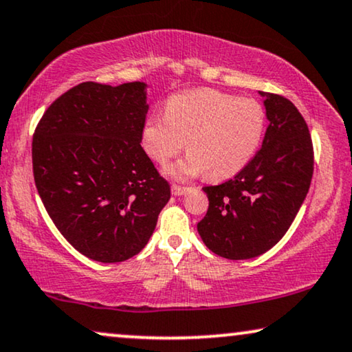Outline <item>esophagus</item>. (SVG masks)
Returning <instances> with one entry per match:
<instances>
[{
	"label": "esophagus",
	"mask_w": 352,
	"mask_h": 352,
	"mask_svg": "<svg viewBox=\"0 0 352 352\" xmlns=\"http://www.w3.org/2000/svg\"><path fill=\"white\" fill-rule=\"evenodd\" d=\"M189 190H190V187H187V186H177V184H173L171 186V192L175 195H184Z\"/></svg>",
	"instance_id": "obj_1"
}]
</instances>
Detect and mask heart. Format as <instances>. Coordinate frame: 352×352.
Wrapping results in <instances>:
<instances>
[{
	"mask_svg": "<svg viewBox=\"0 0 352 352\" xmlns=\"http://www.w3.org/2000/svg\"><path fill=\"white\" fill-rule=\"evenodd\" d=\"M266 128V112L254 99L213 89L171 96L165 115H152L142 129V147L155 163H166L186 146V158L168 166L173 177L205 175L229 179L252 162Z\"/></svg>",
	"mask_w": 352,
	"mask_h": 352,
	"instance_id": "obj_1",
	"label": "heart"
}]
</instances>
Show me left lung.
<instances>
[{
	"instance_id": "obj_1",
	"label": "left lung",
	"mask_w": 352,
	"mask_h": 352,
	"mask_svg": "<svg viewBox=\"0 0 352 352\" xmlns=\"http://www.w3.org/2000/svg\"><path fill=\"white\" fill-rule=\"evenodd\" d=\"M261 94L269 120L261 148L232 179L204 187L210 204L197 229L211 252L228 259L272 248L290 229L314 173V147L300 110L280 94Z\"/></svg>"
}]
</instances>
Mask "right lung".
I'll list each match as a JSON object with an SVG mask.
<instances>
[{"label":"right lung","mask_w":352,"mask_h":352,"mask_svg":"<svg viewBox=\"0 0 352 352\" xmlns=\"http://www.w3.org/2000/svg\"><path fill=\"white\" fill-rule=\"evenodd\" d=\"M147 110L141 81H85L59 96L33 133L43 205L67 242L94 261L141 252L170 200V184L141 147Z\"/></svg>","instance_id":"obj_1"}]
</instances>
